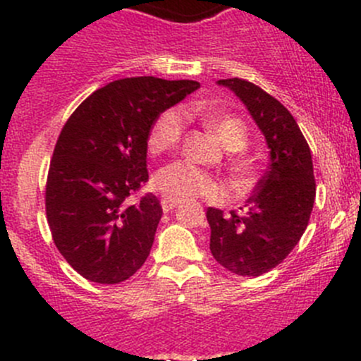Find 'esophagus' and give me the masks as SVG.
I'll use <instances>...</instances> for the list:
<instances>
[{"label": "esophagus", "mask_w": 361, "mask_h": 361, "mask_svg": "<svg viewBox=\"0 0 361 361\" xmlns=\"http://www.w3.org/2000/svg\"><path fill=\"white\" fill-rule=\"evenodd\" d=\"M160 204H162V209L166 211H171V209H174V207L178 206V204H180V201H176V199H169V197H162L160 199Z\"/></svg>", "instance_id": "1"}]
</instances>
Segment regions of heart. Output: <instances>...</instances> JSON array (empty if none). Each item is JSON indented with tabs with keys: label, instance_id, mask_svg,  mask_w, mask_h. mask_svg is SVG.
Here are the masks:
<instances>
[{
	"label": "heart",
	"instance_id": "b5f03b06",
	"mask_svg": "<svg viewBox=\"0 0 361 361\" xmlns=\"http://www.w3.org/2000/svg\"><path fill=\"white\" fill-rule=\"evenodd\" d=\"M206 122L228 150H241L246 145V129L238 116L207 115ZM183 129L185 120L181 111L166 110L160 113L148 134L150 154L160 155L173 150L180 143ZM154 185L164 197L176 201H192L195 197L216 199L221 195V185L216 178L183 160L164 166L155 174Z\"/></svg>",
	"mask_w": 361,
	"mask_h": 361
}]
</instances>
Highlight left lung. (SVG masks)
<instances>
[{
    "mask_svg": "<svg viewBox=\"0 0 361 361\" xmlns=\"http://www.w3.org/2000/svg\"><path fill=\"white\" fill-rule=\"evenodd\" d=\"M218 85L248 108L269 147V169L243 213L207 207L209 250L227 271L255 278L281 264L307 228L316 197L312 157L292 113L271 94L241 78L218 80Z\"/></svg>",
    "mask_w": 361,
    "mask_h": 361,
    "instance_id": "obj_1",
    "label": "left lung"
}]
</instances>
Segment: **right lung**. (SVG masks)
<instances>
[{
    "instance_id": "add662e5",
    "label": "right lung",
    "mask_w": 361,
    "mask_h": 361,
    "mask_svg": "<svg viewBox=\"0 0 361 361\" xmlns=\"http://www.w3.org/2000/svg\"><path fill=\"white\" fill-rule=\"evenodd\" d=\"M199 87L155 76L115 80L64 123L47 178V220L57 250L89 281H126L150 255L162 206L154 194L130 202L148 181V134L160 113Z\"/></svg>"
}]
</instances>
